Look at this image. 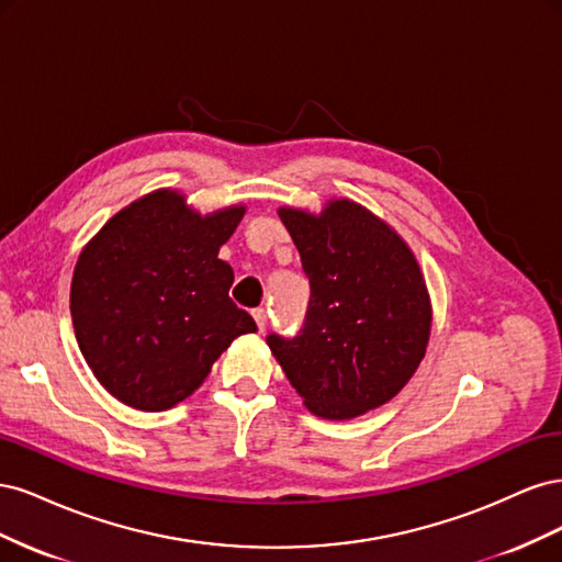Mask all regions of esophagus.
<instances>
[{"label":"esophagus","mask_w":562,"mask_h":562,"mask_svg":"<svg viewBox=\"0 0 562 562\" xmlns=\"http://www.w3.org/2000/svg\"><path fill=\"white\" fill-rule=\"evenodd\" d=\"M252 318H255V323H258V330L265 333V328H267V310H262V307L255 310Z\"/></svg>","instance_id":"obj_1"}]
</instances>
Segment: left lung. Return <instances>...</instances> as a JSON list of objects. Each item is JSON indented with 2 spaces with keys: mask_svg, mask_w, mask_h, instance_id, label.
Masks as SVG:
<instances>
[{
  "mask_svg": "<svg viewBox=\"0 0 562 562\" xmlns=\"http://www.w3.org/2000/svg\"><path fill=\"white\" fill-rule=\"evenodd\" d=\"M312 297L297 337L267 345L288 382L323 419H353L389 403L427 353L431 297L415 252L351 199L321 213L283 206Z\"/></svg>",
  "mask_w": 562,
  "mask_h": 562,
  "instance_id": "1",
  "label": "left lung"
}]
</instances>
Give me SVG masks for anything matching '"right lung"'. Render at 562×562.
Returning a JSON list of instances; mask_svg holds the SVG:
<instances>
[{
  "label": "right lung",
  "mask_w": 562,
  "mask_h": 562,
  "mask_svg": "<svg viewBox=\"0 0 562 562\" xmlns=\"http://www.w3.org/2000/svg\"><path fill=\"white\" fill-rule=\"evenodd\" d=\"M244 203L201 215L178 190H155L112 215L75 265L70 312L95 380L135 411L178 405L236 337L258 326L229 300L217 258Z\"/></svg>",
  "instance_id": "obj_1"
}]
</instances>
